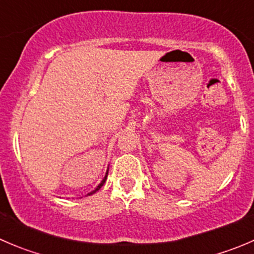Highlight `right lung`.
I'll use <instances>...</instances> for the list:
<instances>
[{
	"label": "right lung",
	"mask_w": 254,
	"mask_h": 254,
	"mask_svg": "<svg viewBox=\"0 0 254 254\" xmlns=\"http://www.w3.org/2000/svg\"><path fill=\"white\" fill-rule=\"evenodd\" d=\"M107 177H108V171H107L106 176H104V178H103V181H102V182H101V183H99V184H98V187H97V188H96V189H94V190H93V191H91V193H88V194H87V195H92V194H94V193H96V191H97V190H99V189H101V188H102V186H103V184H104V183H106V181H107Z\"/></svg>",
	"instance_id": "right-lung-1"
}]
</instances>
